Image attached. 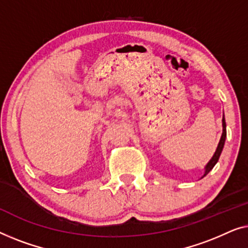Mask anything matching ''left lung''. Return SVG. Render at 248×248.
I'll use <instances>...</instances> for the list:
<instances>
[{
    "mask_svg": "<svg viewBox=\"0 0 248 248\" xmlns=\"http://www.w3.org/2000/svg\"><path fill=\"white\" fill-rule=\"evenodd\" d=\"M226 136H227V132H226V121H225V116H224V117H222V135H221V138H220V140H219V144L217 146V149H216L214 156H212L211 159L207 163V165L204 166V173H203V175L201 176V179L207 175V174L210 172L212 169H214V166L216 165V164H217L219 157H220L222 148H224Z\"/></svg>",
    "mask_w": 248,
    "mask_h": 248,
    "instance_id": "obj_1",
    "label": "left lung"
}]
</instances>
